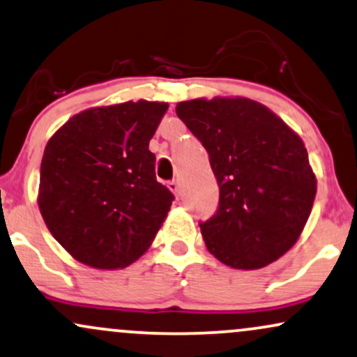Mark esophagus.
<instances>
[{
	"label": "esophagus",
	"instance_id": "obj_1",
	"mask_svg": "<svg viewBox=\"0 0 357 357\" xmlns=\"http://www.w3.org/2000/svg\"><path fill=\"white\" fill-rule=\"evenodd\" d=\"M167 187H169L170 190L174 192V194H178V192H180V183H178V180H170V182L167 183Z\"/></svg>",
	"mask_w": 357,
	"mask_h": 357
}]
</instances>
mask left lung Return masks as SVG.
I'll list each match as a JSON object with an SVG mask.
<instances>
[{
    "mask_svg": "<svg viewBox=\"0 0 357 357\" xmlns=\"http://www.w3.org/2000/svg\"><path fill=\"white\" fill-rule=\"evenodd\" d=\"M177 115L205 146L219 183V207L199 222L208 252L234 269L278 261L299 238L316 197L303 140L249 98L190 100Z\"/></svg>",
    "mask_w": 357,
    "mask_h": 357,
    "instance_id": "left-lung-1",
    "label": "left lung"
}]
</instances>
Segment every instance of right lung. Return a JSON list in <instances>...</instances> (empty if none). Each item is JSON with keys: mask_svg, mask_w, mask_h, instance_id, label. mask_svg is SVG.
I'll return each mask as SVG.
<instances>
[{"mask_svg": "<svg viewBox=\"0 0 357 357\" xmlns=\"http://www.w3.org/2000/svg\"><path fill=\"white\" fill-rule=\"evenodd\" d=\"M167 108L145 100L90 108L46 144L38 205L77 261L121 269L153 242L175 199L157 182L149 150Z\"/></svg>", "mask_w": 357, "mask_h": 357, "instance_id": "add662e5", "label": "right lung"}]
</instances>
